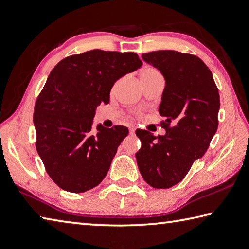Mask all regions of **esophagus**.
I'll list each match as a JSON object with an SVG mask.
<instances>
[{
  "mask_svg": "<svg viewBox=\"0 0 249 249\" xmlns=\"http://www.w3.org/2000/svg\"><path fill=\"white\" fill-rule=\"evenodd\" d=\"M134 132H135V129L133 128V126H131V128H130V133L133 134Z\"/></svg>",
  "mask_w": 249,
  "mask_h": 249,
  "instance_id": "1",
  "label": "esophagus"
}]
</instances>
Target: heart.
<instances>
[{"instance_id":"obj_1","label":"heart","mask_w":249,"mask_h":249,"mask_svg":"<svg viewBox=\"0 0 249 249\" xmlns=\"http://www.w3.org/2000/svg\"><path fill=\"white\" fill-rule=\"evenodd\" d=\"M140 76H141V80H142V82L144 83V82H147L149 80H153V79H155V78L161 77V73L159 72L156 68L147 66L141 70Z\"/></svg>"}]
</instances>
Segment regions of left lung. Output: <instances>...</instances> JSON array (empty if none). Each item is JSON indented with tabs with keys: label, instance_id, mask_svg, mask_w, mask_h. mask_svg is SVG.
Segmentation results:
<instances>
[{
	"label": "left lung",
	"instance_id": "8db88e82",
	"mask_svg": "<svg viewBox=\"0 0 249 249\" xmlns=\"http://www.w3.org/2000/svg\"><path fill=\"white\" fill-rule=\"evenodd\" d=\"M142 58L165 77L159 115L165 117L161 125L166 134L135 131L142 142L135 156L147 184L169 189L184 179L196 159L207 152L218 129L219 91L210 69L197 56L165 50Z\"/></svg>",
	"mask_w": 249,
	"mask_h": 249
}]
</instances>
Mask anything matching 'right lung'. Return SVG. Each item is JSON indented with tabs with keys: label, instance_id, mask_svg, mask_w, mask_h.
<instances>
[{
	"label": "right lung",
	"instance_id": "1",
	"mask_svg": "<svg viewBox=\"0 0 249 249\" xmlns=\"http://www.w3.org/2000/svg\"><path fill=\"white\" fill-rule=\"evenodd\" d=\"M141 66L135 53L92 50L67 56L51 71L35 105L36 147L60 189L83 193L107 175L129 130L100 124L93 131L95 109L108 104L119 78Z\"/></svg>",
	"mask_w": 249,
	"mask_h": 249
}]
</instances>
